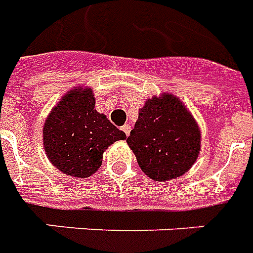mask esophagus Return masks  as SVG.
<instances>
[{"mask_svg": "<svg viewBox=\"0 0 253 253\" xmlns=\"http://www.w3.org/2000/svg\"><path fill=\"white\" fill-rule=\"evenodd\" d=\"M121 128H122V131H123V132H125V134H126V136H128V135H130L131 127L128 126V125H123V126L121 127Z\"/></svg>", "mask_w": 253, "mask_h": 253, "instance_id": "obj_1", "label": "esophagus"}]
</instances>
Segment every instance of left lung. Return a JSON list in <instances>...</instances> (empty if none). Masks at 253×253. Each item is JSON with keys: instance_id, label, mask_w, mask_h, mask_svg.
<instances>
[{"instance_id": "8db88e82", "label": "left lung", "mask_w": 253, "mask_h": 253, "mask_svg": "<svg viewBox=\"0 0 253 253\" xmlns=\"http://www.w3.org/2000/svg\"><path fill=\"white\" fill-rule=\"evenodd\" d=\"M127 144L147 176L164 182L182 176L196 163L201 131L190 111L174 94L152 97L139 110Z\"/></svg>"}]
</instances>
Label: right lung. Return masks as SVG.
<instances>
[{
    "label": "right lung",
    "instance_id": "obj_1",
    "mask_svg": "<svg viewBox=\"0 0 253 253\" xmlns=\"http://www.w3.org/2000/svg\"><path fill=\"white\" fill-rule=\"evenodd\" d=\"M90 87H79L61 97L43 126V144L55 168L72 177L85 178L102 164V155L126 134L105 114L94 109Z\"/></svg>",
    "mask_w": 253,
    "mask_h": 253
}]
</instances>
